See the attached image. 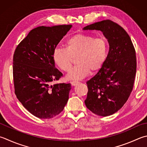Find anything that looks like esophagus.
Returning a JSON list of instances; mask_svg holds the SVG:
<instances>
[{"label": "esophagus", "instance_id": "34e87169", "mask_svg": "<svg viewBox=\"0 0 147 147\" xmlns=\"http://www.w3.org/2000/svg\"><path fill=\"white\" fill-rule=\"evenodd\" d=\"M79 82H78V81H72V82H71V86H74L77 85V84H79Z\"/></svg>", "mask_w": 147, "mask_h": 147}]
</instances>
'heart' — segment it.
<instances>
[{
    "instance_id": "b5f03b06",
    "label": "heart",
    "mask_w": 147,
    "mask_h": 147,
    "mask_svg": "<svg viewBox=\"0 0 147 147\" xmlns=\"http://www.w3.org/2000/svg\"><path fill=\"white\" fill-rule=\"evenodd\" d=\"M65 48H56L52 60L63 71L70 69L72 58L77 65L66 76L68 80H80L86 77L90 70L97 71L103 67L109 52V44L104 38H95L83 33L71 36L65 43Z\"/></svg>"
}]
</instances>
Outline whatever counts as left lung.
I'll return each mask as SVG.
<instances>
[{
    "label": "left lung",
    "instance_id": "1",
    "mask_svg": "<svg viewBox=\"0 0 147 147\" xmlns=\"http://www.w3.org/2000/svg\"><path fill=\"white\" fill-rule=\"evenodd\" d=\"M83 30H100L109 45L103 67L86 82L84 101L94 114L107 117L120 109L131 95L136 72V51L127 32L111 20L96 22Z\"/></svg>",
    "mask_w": 147,
    "mask_h": 147
}]
</instances>
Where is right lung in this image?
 Listing matches in <instances>:
<instances>
[{"instance_id":"add662e5","label":"right lung","mask_w":147,"mask_h":147,"mask_svg":"<svg viewBox=\"0 0 147 147\" xmlns=\"http://www.w3.org/2000/svg\"><path fill=\"white\" fill-rule=\"evenodd\" d=\"M71 25L40 26L30 30L13 55L15 93L24 107L35 117L52 118L62 111L68 100L70 83L53 86L63 74L55 67L52 52Z\"/></svg>"}]
</instances>
